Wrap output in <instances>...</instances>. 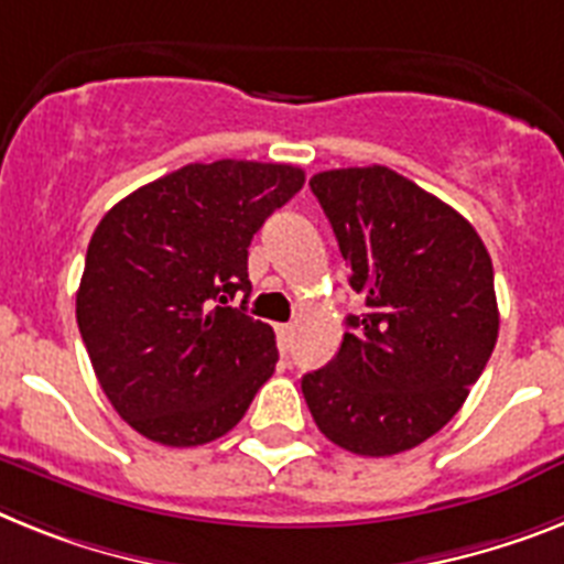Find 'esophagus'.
<instances>
[{
	"instance_id": "1",
	"label": "esophagus",
	"mask_w": 564,
	"mask_h": 564,
	"mask_svg": "<svg viewBox=\"0 0 564 564\" xmlns=\"http://www.w3.org/2000/svg\"><path fill=\"white\" fill-rule=\"evenodd\" d=\"M274 333H278V347H281V352H290L292 338H295V326L281 324V326H274Z\"/></svg>"
}]
</instances>
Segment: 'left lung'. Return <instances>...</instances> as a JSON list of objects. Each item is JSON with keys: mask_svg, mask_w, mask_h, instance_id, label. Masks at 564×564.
Listing matches in <instances>:
<instances>
[{"mask_svg": "<svg viewBox=\"0 0 564 564\" xmlns=\"http://www.w3.org/2000/svg\"><path fill=\"white\" fill-rule=\"evenodd\" d=\"M367 312L301 381L321 433L358 456L413 451L462 410L499 338L494 263L465 217L387 165L310 180Z\"/></svg>", "mask_w": 564, "mask_h": 564, "instance_id": "obj_1", "label": "left lung"}]
</instances>
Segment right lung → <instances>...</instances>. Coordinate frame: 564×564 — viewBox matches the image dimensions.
Masks as SVG:
<instances>
[{"instance_id": "1", "label": "right lung", "mask_w": 564, "mask_h": 564, "mask_svg": "<svg viewBox=\"0 0 564 564\" xmlns=\"http://www.w3.org/2000/svg\"><path fill=\"white\" fill-rule=\"evenodd\" d=\"M301 186L295 165L188 163L122 197L94 229L79 335L111 406L149 442H215L274 372L272 326L246 315V260L254 231Z\"/></svg>"}]
</instances>
